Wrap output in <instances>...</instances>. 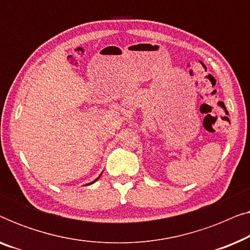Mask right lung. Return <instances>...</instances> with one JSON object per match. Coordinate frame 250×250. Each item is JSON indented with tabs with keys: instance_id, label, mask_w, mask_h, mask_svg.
Here are the masks:
<instances>
[{
	"instance_id": "obj_1",
	"label": "right lung",
	"mask_w": 250,
	"mask_h": 250,
	"mask_svg": "<svg viewBox=\"0 0 250 250\" xmlns=\"http://www.w3.org/2000/svg\"><path fill=\"white\" fill-rule=\"evenodd\" d=\"M100 176H101V175H100ZM100 176H99V177H98V179H95V180L93 181V182H91V183H88V184H86V186H90V184H93L94 182H97V181H98L99 179H100Z\"/></svg>"
}]
</instances>
